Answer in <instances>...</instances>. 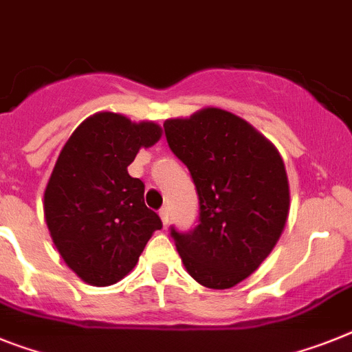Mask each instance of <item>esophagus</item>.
Returning <instances> with one entry per match:
<instances>
[{"instance_id":"obj_1","label":"esophagus","mask_w":352,"mask_h":352,"mask_svg":"<svg viewBox=\"0 0 352 352\" xmlns=\"http://www.w3.org/2000/svg\"><path fill=\"white\" fill-rule=\"evenodd\" d=\"M159 217H161L162 223H164V226H168V221H170V209H168L166 206L159 209Z\"/></svg>"}]
</instances>
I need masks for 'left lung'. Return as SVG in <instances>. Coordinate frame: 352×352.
Masks as SVG:
<instances>
[{
  "mask_svg": "<svg viewBox=\"0 0 352 352\" xmlns=\"http://www.w3.org/2000/svg\"><path fill=\"white\" fill-rule=\"evenodd\" d=\"M164 134L199 197V226H171V238L195 281L231 288L265 261L285 229L290 190L281 155L247 121L214 107L168 120Z\"/></svg>",
  "mask_w": 352,
  "mask_h": 352,
  "instance_id": "obj_1",
  "label": "left lung"
}]
</instances>
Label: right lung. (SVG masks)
Returning <instances> with one entry per match:
<instances>
[{
  "label": "right lung",
  "mask_w": 352,
  "mask_h": 352,
  "mask_svg": "<svg viewBox=\"0 0 352 352\" xmlns=\"http://www.w3.org/2000/svg\"><path fill=\"white\" fill-rule=\"evenodd\" d=\"M161 126L98 112L76 129L44 191V217L67 267L94 286L118 283L135 267L162 221L144 206V184L126 166L152 146Z\"/></svg>",
  "instance_id": "1"
}]
</instances>
